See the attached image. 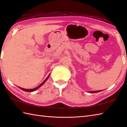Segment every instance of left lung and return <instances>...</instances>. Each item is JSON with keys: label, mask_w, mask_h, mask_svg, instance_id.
I'll return each mask as SVG.
<instances>
[{"label": "left lung", "mask_w": 127, "mask_h": 127, "mask_svg": "<svg viewBox=\"0 0 127 127\" xmlns=\"http://www.w3.org/2000/svg\"><path fill=\"white\" fill-rule=\"evenodd\" d=\"M102 91H91L89 92L90 93H98V92H99Z\"/></svg>", "instance_id": "obj_1"}]
</instances>
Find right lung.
Wrapping results in <instances>:
<instances>
[{"mask_svg": "<svg viewBox=\"0 0 127 127\" xmlns=\"http://www.w3.org/2000/svg\"><path fill=\"white\" fill-rule=\"evenodd\" d=\"M49 75H50V74H49V75L47 77V78H46V79L44 80V82L42 83H41L39 86H38L37 87H36V88H33V89H24V88H21V87H19L20 89H21L22 90H23V91H25V92H34V91H36V90H37L39 88H40L41 86H43V85L45 83V82L47 81V80H48V78H49Z\"/></svg>", "mask_w": 127, "mask_h": 127, "instance_id": "right-lung-1", "label": "right lung"}]
</instances>
